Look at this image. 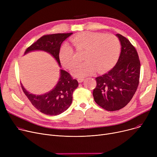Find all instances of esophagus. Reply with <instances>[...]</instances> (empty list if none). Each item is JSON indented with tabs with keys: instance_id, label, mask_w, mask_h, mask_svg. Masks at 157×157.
Segmentation results:
<instances>
[{
	"instance_id": "1",
	"label": "esophagus",
	"mask_w": 157,
	"mask_h": 157,
	"mask_svg": "<svg viewBox=\"0 0 157 157\" xmlns=\"http://www.w3.org/2000/svg\"><path fill=\"white\" fill-rule=\"evenodd\" d=\"M83 81H84L83 78H78V83H82V82H83Z\"/></svg>"
}]
</instances>
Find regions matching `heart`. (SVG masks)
<instances>
[{
	"mask_svg": "<svg viewBox=\"0 0 157 157\" xmlns=\"http://www.w3.org/2000/svg\"><path fill=\"white\" fill-rule=\"evenodd\" d=\"M71 42L78 52H85L83 63L71 70L72 75L83 78L96 70L98 72L109 71L117 62L120 52L118 39L113 34L91 32H81L71 39ZM59 59L65 68L71 69L75 63V54L67 44L62 46Z\"/></svg>",
	"mask_w": 157,
	"mask_h": 157,
	"instance_id": "b5f03b06",
	"label": "heart"
}]
</instances>
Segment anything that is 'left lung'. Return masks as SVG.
I'll use <instances>...</instances> for the list:
<instances>
[{"instance_id":"obj_1","label":"left lung","mask_w":157,"mask_h":157,"mask_svg":"<svg viewBox=\"0 0 157 157\" xmlns=\"http://www.w3.org/2000/svg\"><path fill=\"white\" fill-rule=\"evenodd\" d=\"M121 46L118 60L114 67L95 78L97 86L93 91L95 102L103 109L120 110L130 101L139 81L140 61L136 48L121 34H116Z\"/></svg>"}]
</instances>
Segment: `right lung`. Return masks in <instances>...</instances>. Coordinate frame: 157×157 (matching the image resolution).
Segmentation results:
<instances>
[{
	"label": "right lung",
	"mask_w": 157,
	"mask_h": 157,
	"mask_svg": "<svg viewBox=\"0 0 157 157\" xmlns=\"http://www.w3.org/2000/svg\"><path fill=\"white\" fill-rule=\"evenodd\" d=\"M73 33L55 34L44 36L39 38L27 49L25 55L34 51H43L50 54L61 67L59 52L62 43ZM24 94L35 108L48 115L60 114L67 110L72 102V94L78 86V82L73 79L69 73L60 70L59 81L50 91L42 95H35L29 92L21 84Z\"/></svg>",
	"instance_id": "right-lung-1"
}]
</instances>
